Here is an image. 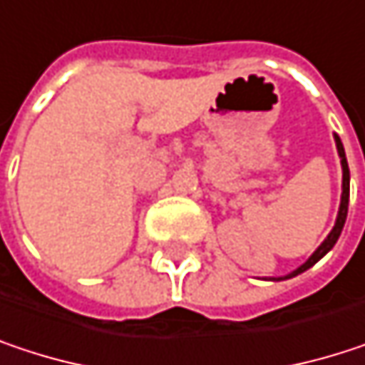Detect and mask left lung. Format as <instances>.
I'll list each match as a JSON object with an SVG mask.
<instances>
[{
  "mask_svg": "<svg viewBox=\"0 0 365 365\" xmlns=\"http://www.w3.org/2000/svg\"><path fill=\"white\" fill-rule=\"evenodd\" d=\"M334 141H336V150H338V156H340V165H342V196H340V207H338V217H336V224H334V228H331V232L328 235V239L315 250V254L311 255L300 268H296L294 272H289V274H285V277H279V279H272V281H283V279H292V277H296V274H300V272H304V270H309L311 266H315L324 255L328 254L329 250L336 245V241H338V237H340V232H342V226H344V222H346V211H349V165H346V156H344V148H342V141H340V137L338 135H334Z\"/></svg>",
  "mask_w": 365,
  "mask_h": 365,
  "instance_id": "8db88e82",
  "label": "left lung"
}]
</instances>
